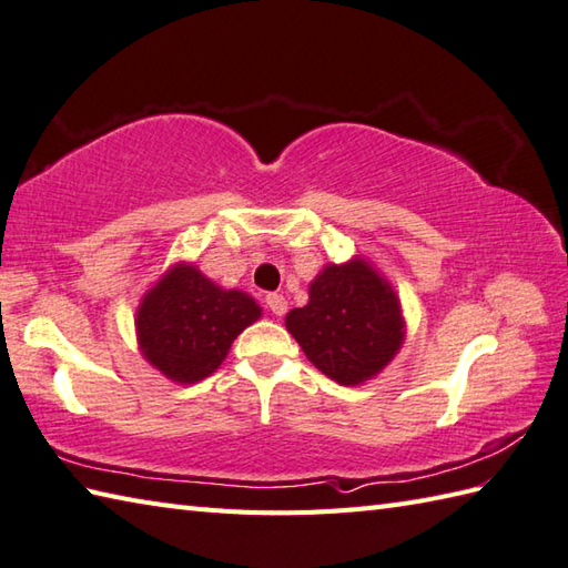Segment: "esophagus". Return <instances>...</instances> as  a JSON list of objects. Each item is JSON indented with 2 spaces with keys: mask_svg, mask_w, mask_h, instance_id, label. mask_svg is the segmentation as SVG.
I'll use <instances>...</instances> for the list:
<instances>
[{
  "mask_svg": "<svg viewBox=\"0 0 568 568\" xmlns=\"http://www.w3.org/2000/svg\"><path fill=\"white\" fill-rule=\"evenodd\" d=\"M265 305H268L273 315L281 317V315H285V310H287V300L281 293H268V295H265Z\"/></svg>",
  "mask_w": 568,
  "mask_h": 568,
  "instance_id": "34e87169",
  "label": "esophagus"
}]
</instances>
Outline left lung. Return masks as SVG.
Returning <instances> with one entry per match:
<instances>
[{"label": "left lung", "instance_id": "8db88e82", "mask_svg": "<svg viewBox=\"0 0 568 568\" xmlns=\"http://www.w3.org/2000/svg\"><path fill=\"white\" fill-rule=\"evenodd\" d=\"M285 327L312 364L342 385L378 376L405 339L400 300L366 258L324 265L307 305L287 312Z\"/></svg>", "mask_w": 568, "mask_h": 568}]
</instances>
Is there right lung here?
Here are the masks:
<instances>
[{
    "label": "right lung",
    "mask_w": 568,
    "mask_h": 568,
    "mask_svg": "<svg viewBox=\"0 0 568 568\" xmlns=\"http://www.w3.org/2000/svg\"><path fill=\"white\" fill-rule=\"evenodd\" d=\"M258 317L251 295L224 291L192 263H175L136 310L139 348L165 378L190 385L212 376Z\"/></svg>",
    "instance_id": "1"
}]
</instances>
